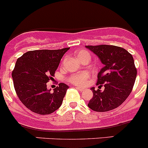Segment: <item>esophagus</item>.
Listing matches in <instances>:
<instances>
[{
    "label": "esophagus",
    "instance_id": "1",
    "mask_svg": "<svg viewBox=\"0 0 148 148\" xmlns=\"http://www.w3.org/2000/svg\"><path fill=\"white\" fill-rule=\"evenodd\" d=\"M75 88H76V89H77V90H78L79 91H80V92H82L83 90H84V88H82V87H76Z\"/></svg>",
    "mask_w": 148,
    "mask_h": 148
}]
</instances>
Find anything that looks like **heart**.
Returning <instances> with one entry per match:
<instances>
[{
    "label": "heart",
    "instance_id": "obj_1",
    "mask_svg": "<svg viewBox=\"0 0 148 148\" xmlns=\"http://www.w3.org/2000/svg\"><path fill=\"white\" fill-rule=\"evenodd\" d=\"M76 56L79 61H82L84 58H90L89 52H87V51H84V50H80V51H77L76 53ZM89 78H90V74L84 71V72H80L77 74L71 75L69 79V80L70 82L76 84V85L83 86L87 84Z\"/></svg>",
    "mask_w": 148,
    "mask_h": 148
}]
</instances>
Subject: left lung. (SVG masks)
Here are the masks:
<instances>
[{
    "label": "left lung",
    "mask_w": 148,
    "mask_h": 148,
    "mask_svg": "<svg viewBox=\"0 0 148 148\" xmlns=\"http://www.w3.org/2000/svg\"><path fill=\"white\" fill-rule=\"evenodd\" d=\"M94 53L104 66L97 74V85L104 86L103 91L95 87L88 107L97 112H106L121 106L132 90L137 69L132 56L124 48L115 45H86Z\"/></svg>",
    "instance_id": "obj_1"
}]
</instances>
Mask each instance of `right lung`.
<instances>
[{"instance_id": "obj_1", "label": "right lung", "mask_w": 148, "mask_h": 148, "mask_svg": "<svg viewBox=\"0 0 148 148\" xmlns=\"http://www.w3.org/2000/svg\"><path fill=\"white\" fill-rule=\"evenodd\" d=\"M69 49L28 51L17 59L12 71L14 89L21 103L32 112L51 114L62 104L69 86L60 83L51 92L46 83L53 78Z\"/></svg>"}]
</instances>
